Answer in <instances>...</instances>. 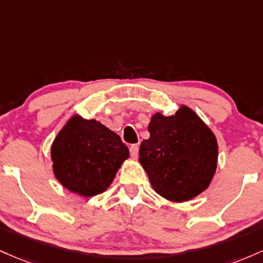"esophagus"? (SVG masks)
Returning <instances> with one entry per match:
<instances>
[{
    "label": "esophagus",
    "instance_id": "34e87169",
    "mask_svg": "<svg viewBox=\"0 0 263 263\" xmlns=\"http://www.w3.org/2000/svg\"><path fill=\"white\" fill-rule=\"evenodd\" d=\"M129 150H130V155L133 158H138V154H139V145L138 144H133L129 147Z\"/></svg>",
    "mask_w": 263,
    "mask_h": 263
}]
</instances>
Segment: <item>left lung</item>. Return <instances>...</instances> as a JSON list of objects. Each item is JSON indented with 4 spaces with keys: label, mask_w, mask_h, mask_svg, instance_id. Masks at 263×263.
<instances>
[{
    "label": "left lung",
    "mask_w": 263,
    "mask_h": 263,
    "mask_svg": "<svg viewBox=\"0 0 263 263\" xmlns=\"http://www.w3.org/2000/svg\"><path fill=\"white\" fill-rule=\"evenodd\" d=\"M150 138L140 144L139 161L159 195L187 201L210 185L217 164V141L195 111L153 116Z\"/></svg>",
    "instance_id": "1"
}]
</instances>
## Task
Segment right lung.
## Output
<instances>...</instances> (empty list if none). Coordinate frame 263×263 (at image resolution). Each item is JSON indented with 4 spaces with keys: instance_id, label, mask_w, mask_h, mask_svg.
I'll use <instances>...</instances> for the list:
<instances>
[{
    "instance_id": "obj_1",
    "label": "right lung",
    "mask_w": 263,
    "mask_h": 263,
    "mask_svg": "<svg viewBox=\"0 0 263 263\" xmlns=\"http://www.w3.org/2000/svg\"><path fill=\"white\" fill-rule=\"evenodd\" d=\"M129 150L118 134L97 120L74 116L52 145L53 171L73 193L94 196L113 181Z\"/></svg>"
}]
</instances>
